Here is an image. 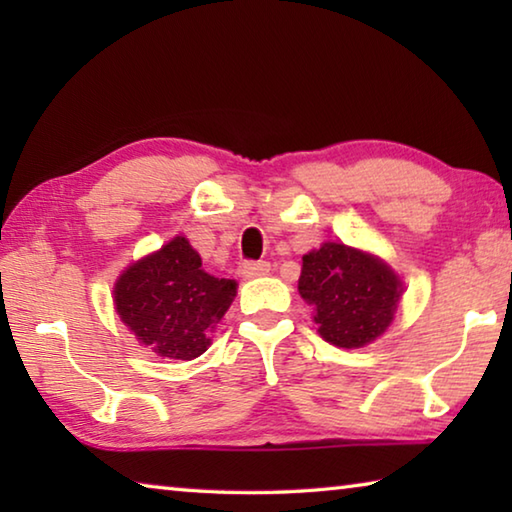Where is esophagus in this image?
Masks as SVG:
<instances>
[{
	"instance_id": "obj_1",
	"label": "esophagus",
	"mask_w": 512,
	"mask_h": 512,
	"mask_svg": "<svg viewBox=\"0 0 512 512\" xmlns=\"http://www.w3.org/2000/svg\"><path fill=\"white\" fill-rule=\"evenodd\" d=\"M268 271H271V264L268 262H241L239 264V275L246 277V280H250V277H262Z\"/></svg>"
}]
</instances>
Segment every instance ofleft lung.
<instances>
[{"label":"left lung","mask_w":512,"mask_h":512,"mask_svg":"<svg viewBox=\"0 0 512 512\" xmlns=\"http://www.w3.org/2000/svg\"><path fill=\"white\" fill-rule=\"evenodd\" d=\"M298 291L314 305L320 336L339 348H361L391 325L402 284L377 257L323 244L302 257Z\"/></svg>","instance_id":"obj_1"}]
</instances>
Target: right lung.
Here are the masks:
<instances>
[{
    "label": "right lung",
    "mask_w": 512,
    "mask_h": 512,
    "mask_svg": "<svg viewBox=\"0 0 512 512\" xmlns=\"http://www.w3.org/2000/svg\"><path fill=\"white\" fill-rule=\"evenodd\" d=\"M185 237L140 259L115 284L117 314L140 343L169 359H196L237 296L235 280L214 277Z\"/></svg>",
    "instance_id": "right-lung-1"
}]
</instances>
